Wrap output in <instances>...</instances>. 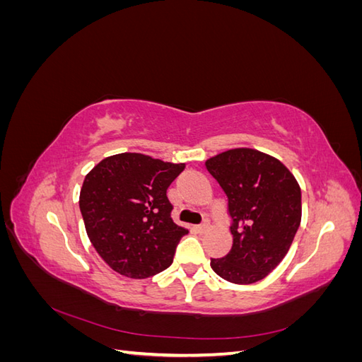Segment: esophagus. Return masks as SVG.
Returning a JSON list of instances; mask_svg holds the SVG:
<instances>
[{
    "instance_id": "34e87169",
    "label": "esophagus",
    "mask_w": 362,
    "mask_h": 362,
    "mask_svg": "<svg viewBox=\"0 0 362 362\" xmlns=\"http://www.w3.org/2000/svg\"><path fill=\"white\" fill-rule=\"evenodd\" d=\"M208 228H210V222H208V221H205L204 223H201V225H198V226H196V229H198V231H199V233H205Z\"/></svg>"
}]
</instances>
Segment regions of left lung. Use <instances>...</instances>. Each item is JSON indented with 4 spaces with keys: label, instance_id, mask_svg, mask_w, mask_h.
Returning a JSON list of instances; mask_svg holds the SVG:
<instances>
[{
    "label": "left lung",
    "instance_id": "left-lung-1",
    "mask_svg": "<svg viewBox=\"0 0 362 362\" xmlns=\"http://www.w3.org/2000/svg\"><path fill=\"white\" fill-rule=\"evenodd\" d=\"M228 198L233 247L211 258V269L234 284H254L275 269L302 218L298 181L284 164L249 148L229 149L205 161Z\"/></svg>",
    "mask_w": 362,
    "mask_h": 362
}]
</instances>
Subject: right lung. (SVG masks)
<instances>
[{"mask_svg": "<svg viewBox=\"0 0 362 362\" xmlns=\"http://www.w3.org/2000/svg\"><path fill=\"white\" fill-rule=\"evenodd\" d=\"M185 164L136 152L104 158L86 175L80 210L93 247L113 270L144 279L168 269L189 231L172 221V181Z\"/></svg>", "mask_w": 362, "mask_h": 362, "instance_id": "obj_1", "label": "right lung"}]
</instances>
